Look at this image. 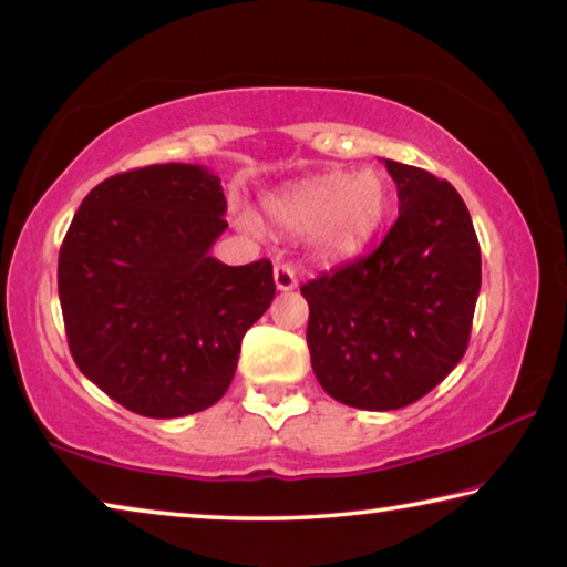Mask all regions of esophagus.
Listing matches in <instances>:
<instances>
[{
    "label": "esophagus",
    "mask_w": 567,
    "mask_h": 567,
    "mask_svg": "<svg viewBox=\"0 0 567 567\" xmlns=\"http://www.w3.org/2000/svg\"><path fill=\"white\" fill-rule=\"evenodd\" d=\"M275 285L280 292H290L297 287V277L290 265H275Z\"/></svg>",
    "instance_id": "34e87169"
}]
</instances>
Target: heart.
Instances as JSON below:
<instances>
[{
  "mask_svg": "<svg viewBox=\"0 0 567 567\" xmlns=\"http://www.w3.org/2000/svg\"><path fill=\"white\" fill-rule=\"evenodd\" d=\"M390 189L375 169L328 172L280 192L265 203L270 223L305 237L322 262H348L364 252L388 215ZM245 227H255L249 217Z\"/></svg>",
  "mask_w": 567,
  "mask_h": 567,
  "instance_id": "heart-1",
  "label": "heart"
}]
</instances>
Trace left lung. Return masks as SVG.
I'll list each match as a JSON object with an SVG mask.
<instances>
[{
    "instance_id": "left-lung-1",
    "label": "left lung",
    "mask_w": 567,
    "mask_h": 567,
    "mask_svg": "<svg viewBox=\"0 0 567 567\" xmlns=\"http://www.w3.org/2000/svg\"><path fill=\"white\" fill-rule=\"evenodd\" d=\"M400 215L378 249L300 287L315 378L342 405L400 410L463 360L480 292V245L457 189L385 159Z\"/></svg>"
}]
</instances>
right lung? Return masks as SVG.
Masks as SVG:
<instances>
[{"instance_id": "1", "label": "right lung", "mask_w": 567, "mask_h": 567, "mask_svg": "<svg viewBox=\"0 0 567 567\" xmlns=\"http://www.w3.org/2000/svg\"><path fill=\"white\" fill-rule=\"evenodd\" d=\"M225 213L219 177L169 162L100 182L66 229L56 285L72 358L137 415L215 405L272 302L270 260L229 267L209 255Z\"/></svg>"}]
</instances>
